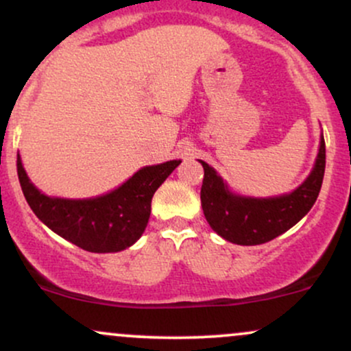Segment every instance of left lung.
<instances>
[{
    "label": "left lung",
    "instance_id": "obj_1",
    "mask_svg": "<svg viewBox=\"0 0 351 351\" xmlns=\"http://www.w3.org/2000/svg\"><path fill=\"white\" fill-rule=\"evenodd\" d=\"M201 165L204 168L201 206L209 226L229 243L264 244L299 223L317 201L325 173V140L322 136L315 167L308 178L291 195L279 198L256 199L232 195L208 163Z\"/></svg>",
    "mask_w": 351,
    "mask_h": 351
}]
</instances>
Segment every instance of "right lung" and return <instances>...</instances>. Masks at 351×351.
Wrapping results in <instances>:
<instances>
[{
	"label": "right lung",
	"instance_id": "add662e5",
	"mask_svg": "<svg viewBox=\"0 0 351 351\" xmlns=\"http://www.w3.org/2000/svg\"><path fill=\"white\" fill-rule=\"evenodd\" d=\"M180 163L145 167L115 191L92 199L49 198L31 183L19 156L16 167L24 198L47 228L88 252H119L143 234L153 195Z\"/></svg>",
	"mask_w": 351,
	"mask_h": 351
}]
</instances>
